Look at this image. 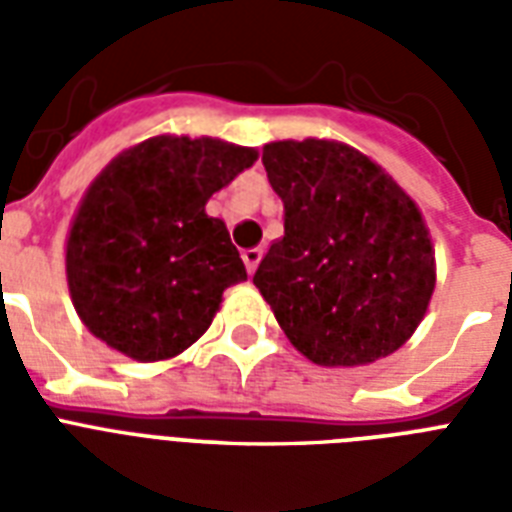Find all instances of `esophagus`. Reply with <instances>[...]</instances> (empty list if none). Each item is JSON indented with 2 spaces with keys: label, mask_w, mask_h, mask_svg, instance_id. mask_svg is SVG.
Here are the masks:
<instances>
[{
  "label": "esophagus",
  "mask_w": 512,
  "mask_h": 512,
  "mask_svg": "<svg viewBox=\"0 0 512 512\" xmlns=\"http://www.w3.org/2000/svg\"><path fill=\"white\" fill-rule=\"evenodd\" d=\"M260 257H263V249L260 247L244 249V252H241V260L247 265V273H255V268L260 265Z\"/></svg>",
  "instance_id": "esophagus-1"
}]
</instances>
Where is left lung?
Here are the masks:
<instances>
[{"instance_id":"8db88e82","label":"left lung","mask_w":512,"mask_h":512,"mask_svg":"<svg viewBox=\"0 0 512 512\" xmlns=\"http://www.w3.org/2000/svg\"><path fill=\"white\" fill-rule=\"evenodd\" d=\"M263 164L284 201V236L252 281L284 335L321 366L390 356L436 287L417 204L369 156L335 140L268 143Z\"/></svg>"}]
</instances>
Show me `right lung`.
<instances>
[{
    "instance_id": "right-lung-1",
    "label": "right lung",
    "mask_w": 512,
    "mask_h": 512,
    "mask_svg": "<svg viewBox=\"0 0 512 512\" xmlns=\"http://www.w3.org/2000/svg\"><path fill=\"white\" fill-rule=\"evenodd\" d=\"M255 159L223 140L159 135L95 177L66 244L71 300L92 335L124 356L162 361L207 332L247 268L204 204Z\"/></svg>"
}]
</instances>
